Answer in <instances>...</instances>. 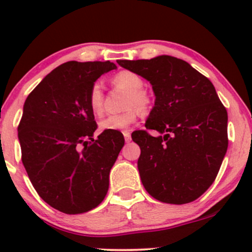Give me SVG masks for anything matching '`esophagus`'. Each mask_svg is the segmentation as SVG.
<instances>
[{
	"label": "esophagus",
	"mask_w": 252,
	"mask_h": 252,
	"mask_svg": "<svg viewBox=\"0 0 252 252\" xmlns=\"http://www.w3.org/2000/svg\"><path fill=\"white\" fill-rule=\"evenodd\" d=\"M124 139H126V142H130L131 141V135L129 131H123Z\"/></svg>",
	"instance_id": "34e87169"
}]
</instances>
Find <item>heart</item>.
<instances>
[{"label":"heart","instance_id":"heart-1","mask_svg":"<svg viewBox=\"0 0 252 252\" xmlns=\"http://www.w3.org/2000/svg\"><path fill=\"white\" fill-rule=\"evenodd\" d=\"M112 83L118 88L124 89L129 93L126 97V107L128 110L122 113L110 114L100 122L102 130H126L129 129L140 116V111H146L149 107V96L142 91L144 80L136 73L129 70H122L112 78ZM88 103L91 112L95 116L103 113V91L100 83H95L91 86L88 96Z\"/></svg>","mask_w":252,"mask_h":252}]
</instances>
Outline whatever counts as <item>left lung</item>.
Masks as SVG:
<instances>
[{
	"mask_svg": "<svg viewBox=\"0 0 252 252\" xmlns=\"http://www.w3.org/2000/svg\"><path fill=\"white\" fill-rule=\"evenodd\" d=\"M117 63L150 81L156 96L145 126L161 135L139 130L131 136L141 150L142 185L161 202L194 201L215 182L228 149V114L215 86L172 56Z\"/></svg>",
	"mask_w": 252,
	"mask_h": 252,
	"instance_id": "obj_1",
	"label": "left lung"
}]
</instances>
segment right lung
I'll return each mask as SVG.
<instances>
[{
  "mask_svg": "<svg viewBox=\"0 0 252 252\" xmlns=\"http://www.w3.org/2000/svg\"><path fill=\"white\" fill-rule=\"evenodd\" d=\"M114 63L70 62L53 69L29 94L18 126L22 162L32 187L51 207L88 212L105 199L123 134L97 129L89 91Z\"/></svg>",
  "mask_w": 252,
  "mask_h": 252,
  "instance_id": "1",
  "label": "right lung"
}]
</instances>
